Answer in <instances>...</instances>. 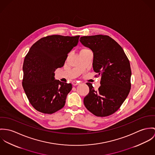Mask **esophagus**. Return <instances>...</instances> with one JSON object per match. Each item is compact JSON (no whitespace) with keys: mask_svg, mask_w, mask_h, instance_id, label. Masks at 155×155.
I'll return each instance as SVG.
<instances>
[{"mask_svg":"<svg viewBox=\"0 0 155 155\" xmlns=\"http://www.w3.org/2000/svg\"><path fill=\"white\" fill-rule=\"evenodd\" d=\"M72 84L73 86H77V85L79 84V83H78V82H77V81H73V82L72 83Z\"/></svg>","mask_w":155,"mask_h":155,"instance_id":"esophagus-1","label":"esophagus"}]
</instances>
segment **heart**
<instances>
[{
	"mask_svg": "<svg viewBox=\"0 0 155 155\" xmlns=\"http://www.w3.org/2000/svg\"><path fill=\"white\" fill-rule=\"evenodd\" d=\"M83 50H88V49H83Z\"/></svg>",
	"mask_w": 155,
	"mask_h": 155,
	"instance_id": "obj_1",
	"label": "heart"
}]
</instances>
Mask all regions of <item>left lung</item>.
I'll list each match as a JSON object with an SVG mask.
<instances>
[{
  "label": "left lung",
  "mask_w": 155,
  "mask_h": 155,
  "mask_svg": "<svg viewBox=\"0 0 155 155\" xmlns=\"http://www.w3.org/2000/svg\"><path fill=\"white\" fill-rule=\"evenodd\" d=\"M80 41L92 51L93 70L101 77L97 90L91 83H87L89 93L84 104L97 117L110 115L120 107L130 93L131 71L129 60L120 45L108 35L83 36Z\"/></svg>",
  "instance_id": "8db88e82"
}]
</instances>
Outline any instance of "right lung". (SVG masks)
<instances>
[{"mask_svg": "<svg viewBox=\"0 0 155 155\" xmlns=\"http://www.w3.org/2000/svg\"><path fill=\"white\" fill-rule=\"evenodd\" d=\"M79 37L52 35L41 38L25 56L22 86L30 103L37 110L52 114L64 106L72 84L55 80L54 71L64 66Z\"/></svg>", "mask_w": 155, "mask_h": 155, "instance_id": "right-lung-1", "label": "right lung"}]
</instances>
